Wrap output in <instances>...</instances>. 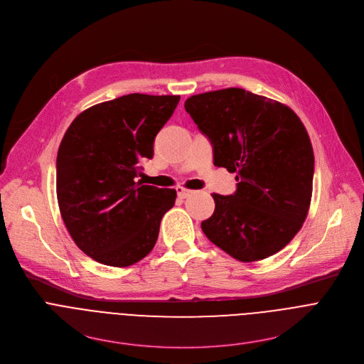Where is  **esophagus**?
I'll list each match as a JSON object with an SVG mask.
<instances>
[{
    "label": "esophagus",
    "instance_id": "esophagus-1",
    "mask_svg": "<svg viewBox=\"0 0 364 364\" xmlns=\"http://www.w3.org/2000/svg\"><path fill=\"white\" fill-rule=\"evenodd\" d=\"M191 193H193V191H191V190H188V188L177 187V194H178V197H180V198H186V197H188Z\"/></svg>",
    "mask_w": 364,
    "mask_h": 364
}]
</instances>
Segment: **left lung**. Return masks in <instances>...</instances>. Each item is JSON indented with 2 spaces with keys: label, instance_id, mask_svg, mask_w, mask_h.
I'll use <instances>...</instances> for the list:
<instances>
[{
  "label": "left lung",
  "instance_id": "left-lung-1",
  "mask_svg": "<svg viewBox=\"0 0 364 364\" xmlns=\"http://www.w3.org/2000/svg\"><path fill=\"white\" fill-rule=\"evenodd\" d=\"M184 108L210 139L215 166L237 181L232 196L213 193L204 235L240 262L275 255L302 228L313 194L314 151L304 124L284 103L240 87L194 95Z\"/></svg>",
  "mask_w": 364,
  "mask_h": 364
}]
</instances>
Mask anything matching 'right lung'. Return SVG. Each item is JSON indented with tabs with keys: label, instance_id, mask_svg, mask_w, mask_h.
Instances as JSON below:
<instances>
[{
	"label": "right lung",
	"instance_id": "right-lung-1",
	"mask_svg": "<svg viewBox=\"0 0 364 364\" xmlns=\"http://www.w3.org/2000/svg\"><path fill=\"white\" fill-rule=\"evenodd\" d=\"M180 96L131 93L97 103L75 118L58 152V201L80 250L96 262L125 268L157 242L177 193L136 183L139 164Z\"/></svg>",
	"mask_w": 364,
	"mask_h": 364
}]
</instances>
